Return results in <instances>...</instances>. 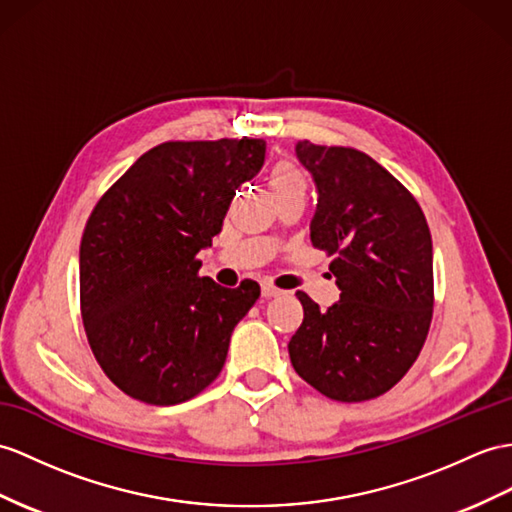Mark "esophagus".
<instances>
[{"label": "esophagus", "instance_id": "obj_1", "mask_svg": "<svg viewBox=\"0 0 512 512\" xmlns=\"http://www.w3.org/2000/svg\"><path fill=\"white\" fill-rule=\"evenodd\" d=\"M260 291H263V297H276V295H280L282 291L280 289H276V286L273 284H269V282H263V286H260Z\"/></svg>", "mask_w": 512, "mask_h": 512}]
</instances>
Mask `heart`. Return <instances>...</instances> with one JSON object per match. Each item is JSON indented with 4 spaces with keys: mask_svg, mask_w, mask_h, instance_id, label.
Segmentation results:
<instances>
[{
    "mask_svg": "<svg viewBox=\"0 0 512 512\" xmlns=\"http://www.w3.org/2000/svg\"><path fill=\"white\" fill-rule=\"evenodd\" d=\"M269 186H271L273 195H276V199L289 195V193H306V178L295 165L282 160V162H278V165L271 167Z\"/></svg>",
    "mask_w": 512,
    "mask_h": 512,
    "instance_id": "1",
    "label": "heart"
}]
</instances>
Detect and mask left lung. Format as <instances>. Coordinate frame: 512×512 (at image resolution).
Returning <instances> with one entry per match:
<instances>
[{"label":"left lung","instance_id":"left-lung-1","mask_svg":"<svg viewBox=\"0 0 512 512\" xmlns=\"http://www.w3.org/2000/svg\"><path fill=\"white\" fill-rule=\"evenodd\" d=\"M317 186L310 241L334 256L341 299L321 310L297 291L304 321L291 365L336 402H365L400 382L432 321V236L417 199L354 147L295 145Z\"/></svg>","mask_w":512,"mask_h":512}]
</instances>
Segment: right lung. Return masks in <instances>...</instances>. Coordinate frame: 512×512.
<instances>
[{"label":"right lung","mask_w":512,"mask_h":512,"mask_svg":"<svg viewBox=\"0 0 512 512\" xmlns=\"http://www.w3.org/2000/svg\"><path fill=\"white\" fill-rule=\"evenodd\" d=\"M263 139L167 141L95 204L80 243V310L110 382L134 400H191L226 363L230 336L260 295L199 278L236 189L265 162Z\"/></svg>","instance_id":"1"}]
</instances>
